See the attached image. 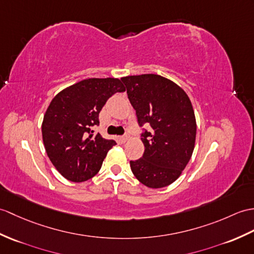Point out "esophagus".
Wrapping results in <instances>:
<instances>
[{"label": "esophagus", "instance_id": "1", "mask_svg": "<svg viewBox=\"0 0 254 254\" xmlns=\"http://www.w3.org/2000/svg\"><path fill=\"white\" fill-rule=\"evenodd\" d=\"M127 139H128V135H127V134H126V135H123V136H120V137H119V140L121 141L122 144H123V143H126V141H127Z\"/></svg>", "mask_w": 254, "mask_h": 254}]
</instances>
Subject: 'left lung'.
<instances>
[{"mask_svg":"<svg viewBox=\"0 0 254 254\" xmlns=\"http://www.w3.org/2000/svg\"><path fill=\"white\" fill-rule=\"evenodd\" d=\"M121 80L139 127H150L141 133L143 157L129 161L132 172L147 187H166L180 178L194 148L197 125L190 99L173 81L158 74Z\"/></svg>","mask_w":254,"mask_h":254,"instance_id":"left-lung-1","label":"left lung"}]
</instances>
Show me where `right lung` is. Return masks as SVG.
I'll return each mask as SVG.
<instances>
[{"label": "right lung", "mask_w": 254, "mask_h": 254, "mask_svg": "<svg viewBox=\"0 0 254 254\" xmlns=\"http://www.w3.org/2000/svg\"><path fill=\"white\" fill-rule=\"evenodd\" d=\"M121 80L85 79L66 87L52 99L42 122L43 143L53 166L68 181L92 179L102 168L109 149L116 145L92 127L108 98L125 92Z\"/></svg>", "instance_id": "obj_1"}]
</instances>
